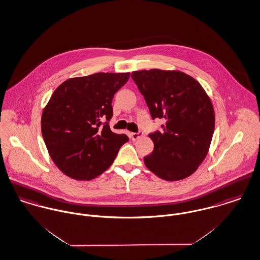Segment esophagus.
I'll return each instance as SVG.
<instances>
[{"instance_id": "34e87169", "label": "esophagus", "mask_w": 260, "mask_h": 260, "mask_svg": "<svg viewBox=\"0 0 260 260\" xmlns=\"http://www.w3.org/2000/svg\"><path fill=\"white\" fill-rule=\"evenodd\" d=\"M129 135H130V138H131L133 141H135V140L141 138L142 136H143V133H142V132H138V133H130Z\"/></svg>"}]
</instances>
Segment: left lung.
<instances>
[{"mask_svg":"<svg viewBox=\"0 0 260 260\" xmlns=\"http://www.w3.org/2000/svg\"><path fill=\"white\" fill-rule=\"evenodd\" d=\"M152 118L165 119L162 131L149 135L153 152L146 167L165 181H180L193 174L207 157L214 130L210 96L193 77L180 71L132 72Z\"/></svg>","mask_w":260,"mask_h":260,"instance_id":"left-lung-1","label":"left lung"}]
</instances>
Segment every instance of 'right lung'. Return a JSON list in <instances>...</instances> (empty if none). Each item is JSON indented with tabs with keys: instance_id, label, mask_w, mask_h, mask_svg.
<instances>
[{
	"instance_id": "obj_1",
	"label": "right lung",
	"mask_w": 260,
	"mask_h": 260,
	"mask_svg": "<svg viewBox=\"0 0 260 260\" xmlns=\"http://www.w3.org/2000/svg\"><path fill=\"white\" fill-rule=\"evenodd\" d=\"M130 72L72 77L51 95L42 114V134L56 167L77 181L92 180L112 165L129 140L110 130L112 99ZM106 119L103 126L101 121Z\"/></svg>"
}]
</instances>
